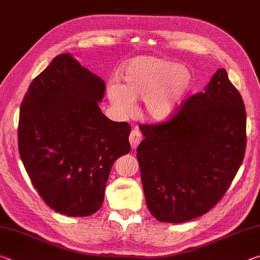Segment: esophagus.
<instances>
[{
  "mask_svg": "<svg viewBox=\"0 0 260 260\" xmlns=\"http://www.w3.org/2000/svg\"><path fill=\"white\" fill-rule=\"evenodd\" d=\"M141 140H142V135H141V132L138 129H133L131 132V135H129V143H131V147L133 150H135L136 148L141 142Z\"/></svg>",
  "mask_w": 260,
  "mask_h": 260,
  "instance_id": "1",
  "label": "esophagus"
}]
</instances>
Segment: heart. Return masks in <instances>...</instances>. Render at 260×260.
I'll use <instances>...</instances> for the list:
<instances>
[{
    "label": "heart",
    "instance_id": "heart-1",
    "mask_svg": "<svg viewBox=\"0 0 260 260\" xmlns=\"http://www.w3.org/2000/svg\"><path fill=\"white\" fill-rule=\"evenodd\" d=\"M124 83L111 82L107 93L120 114L132 113L133 101L142 100V116L164 122L177 112L191 87V73L183 65L153 56L132 59L122 71Z\"/></svg>",
    "mask_w": 260,
    "mask_h": 260
}]
</instances>
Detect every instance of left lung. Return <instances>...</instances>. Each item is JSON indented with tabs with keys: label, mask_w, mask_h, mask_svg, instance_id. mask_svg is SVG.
<instances>
[{
	"label": "left lung",
	"mask_w": 260,
	"mask_h": 260,
	"mask_svg": "<svg viewBox=\"0 0 260 260\" xmlns=\"http://www.w3.org/2000/svg\"><path fill=\"white\" fill-rule=\"evenodd\" d=\"M246 114L239 90L218 69L203 93L172 119L142 125L138 148L148 210L161 222L205 214L225 195L243 161Z\"/></svg>",
	"instance_id": "8db88e82"
}]
</instances>
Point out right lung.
Here are the masks:
<instances>
[{
    "label": "right lung",
    "instance_id": "obj_1",
    "mask_svg": "<svg viewBox=\"0 0 260 260\" xmlns=\"http://www.w3.org/2000/svg\"><path fill=\"white\" fill-rule=\"evenodd\" d=\"M105 82L60 54L30 82L20 105L21 161L43 201L61 214L101 209L110 171L131 151V126L101 111Z\"/></svg>",
    "mask_w": 260,
    "mask_h": 260
}]
</instances>
